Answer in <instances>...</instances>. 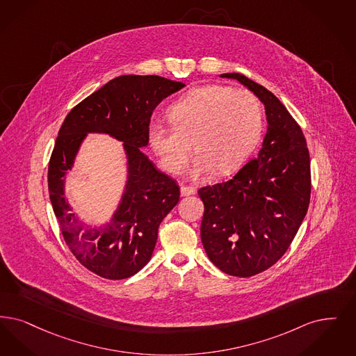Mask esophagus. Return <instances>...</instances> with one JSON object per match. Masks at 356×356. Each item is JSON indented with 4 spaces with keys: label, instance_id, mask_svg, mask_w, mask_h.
Returning <instances> with one entry per match:
<instances>
[{
    "label": "esophagus",
    "instance_id": "34e87169",
    "mask_svg": "<svg viewBox=\"0 0 356 356\" xmlns=\"http://www.w3.org/2000/svg\"><path fill=\"white\" fill-rule=\"evenodd\" d=\"M180 192H181V196H191V195L196 193V188L195 186H189V185H181Z\"/></svg>",
    "mask_w": 356,
    "mask_h": 356
}]
</instances>
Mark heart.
<instances>
[{
    "mask_svg": "<svg viewBox=\"0 0 356 356\" xmlns=\"http://www.w3.org/2000/svg\"><path fill=\"white\" fill-rule=\"evenodd\" d=\"M172 126L154 123L148 142L164 171L177 175L193 151L192 175H229L252 154L262 131V107L248 91L225 86H204L176 102L170 110Z\"/></svg>",
    "mask_w": 356,
    "mask_h": 356,
    "instance_id": "heart-1",
    "label": "heart"
}]
</instances>
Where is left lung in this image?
Returning a JSON list of instances; mask_svg holds the SVG:
<instances>
[{
    "label": "left lung",
    "mask_w": 356,
    "mask_h": 356,
    "mask_svg": "<svg viewBox=\"0 0 356 356\" xmlns=\"http://www.w3.org/2000/svg\"><path fill=\"white\" fill-rule=\"evenodd\" d=\"M221 76L253 91L268 120L257 157L228 181L199 189L207 254L220 270L246 278L269 269L294 240L310 204V155L298 123L273 92L238 72Z\"/></svg>",
    "instance_id": "obj_1"
}]
</instances>
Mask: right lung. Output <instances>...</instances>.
<instances>
[{
	"instance_id": "add662e5",
	"label": "right lung",
	"mask_w": 356,
	"mask_h": 356,
	"mask_svg": "<svg viewBox=\"0 0 356 356\" xmlns=\"http://www.w3.org/2000/svg\"><path fill=\"white\" fill-rule=\"evenodd\" d=\"M157 75H122L76 104L59 128L49 161V195L65 242L74 257L106 280H124L148 264L159 225L180 199V188L156 170L140 148L157 104L184 87ZM108 133L124 142L128 184L112 221L100 229H85L64 199V175L85 135Z\"/></svg>"
}]
</instances>
